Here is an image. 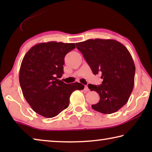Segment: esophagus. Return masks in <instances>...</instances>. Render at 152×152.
Here are the masks:
<instances>
[{"label":"esophagus","instance_id":"esophagus-1","mask_svg":"<svg viewBox=\"0 0 152 152\" xmlns=\"http://www.w3.org/2000/svg\"><path fill=\"white\" fill-rule=\"evenodd\" d=\"M84 91H86V92H88L89 91V88H88V86H84Z\"/></svg>","mask_w":152,"mask_h":152}]
</instances>
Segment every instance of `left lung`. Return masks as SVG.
Here are the masks:
<instances>
[{
  "label": "left lung",
  "instance_id": "1",
  "mask_svg": "<svg viewBox=\"0 0 152 152\" xmlns=\"http://www.w3.org/2000/svg\"><path fill=\"white\" fill-rule=\"evenodd\" d=\"M76 45L92 73L102 72V84L88 85L100 96L92 108L104 114L117 112L127 103L134 86L135 66L129 51L114 39H88Z\"/></svg>",
  "mask_w": 152,
  "mask_h": 152
}]
</instances>
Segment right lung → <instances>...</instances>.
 Returning <instances> with one entry per match:
<instances>
[{
  "label": "right lung",
  "mask_w": 152,
  "mask_h": 152,
  "mask_svg": "<svg viewBox=\"0 0 152 152\" xmlns=\"http://www.w3.org/2000/svg\"><path fill=\"white\" fill-rule=\"evenodd\" d=\"M76 48L75 43L49 42L36 44L23 59L19 82L25 99L35 113L46 118L54 117L68 108L71 94L83 90L79 82L66 84L64 58Z\"/></svg>",
  "instance_id": "1"
}]
</instances>
